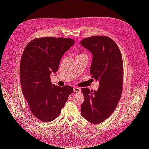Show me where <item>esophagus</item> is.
<instances>
[{"mask_svg": "<svg viewBox=\"0 0 149 149\" xmlns=\"http://www.w3.org/2000/svg\"><path fill=\"white\" fill-rule=\"evenodd\" d=\"M73 91L75 93H80L81 92V89L79 88H77V87H75L73 89Z\"/></svg>", "mask_w": 149, "mask_h": 149, "instance_id": "obj_1", "label": "esophagus"}]
</instances>
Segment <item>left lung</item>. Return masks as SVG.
Instances as JSON below:
<instances>
[{"label":"left lung","instance_id":"8db88e82","mask_svg":"<svg viewBox=\"0 0 149 149\" xmlns=\"http://www.w3.org/2000/svg\"><path fill=\"white\" fill-rule=\"evenodd\" d=\"M80 43L92 54L90 73L100 85L97 91L81 89L84 100L81 112L85 119L97 124L109 118L119 101L123 91V58L117 44L108 37L93 36Z\"/></svg>","mask_w":149,"mask_h":149}]
</instances>
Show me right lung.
I'll list each match as a JSON object with an SVG mask.
<instances>
[{
  "mask_svg": "<svg viewBox=\"0 0 149 149\" xmlns=\"http://www.w3.org/2000/svg\"><path fill=\"white\" fill-rule=\"evenodd\" d=\"M74 43L70 38H37L27 44L22 54L20 65L22 93L31 112L43 122L55 119L73 91L69 86L53 84L50 74L57 71L61 57Z\"/></svg>",
  "mask_w": 149,
  "mask_h": 149,
  "instance_id": "add662e5",
  "label": "right lung"
}]
</instances>
